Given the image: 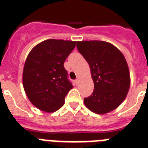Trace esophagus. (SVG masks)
I'll use <instances>...</instances> for the list:
<instances>
[{"label": "esophagus", "instance_id": "34e87169", "mask_svg": "<svg viewBox=\"0 0 148 148\" xmlns=\"http://www.w3.org/2000/svg\"><path fill=\"white\" fill-rule=\"evenodd\" d=\"M75 85H77V84L79 83V79H75Z\"/></svg>", "mask_w": 148, "mask_h": 148}]
</instances>
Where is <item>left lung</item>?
<instances>
[{
  "mask_svg": "<svg viewBox=\"0 0 148 148\" xmlns=\"http://www.w3.org/2000/svg\"><path fill=\"white\" fill-rule=\"evenodd\" d=\"M77 48L89 64L95 84L92 95L84 98L86 107L97 114L116 109L130 87L129 66L122 52L103 41H77Z\"/></svg>",
  "mask_w": 148,
  "mask_h": 148,
  "instance_id": "left-lung-1",
  "label": "left lung"
}]
</instances>
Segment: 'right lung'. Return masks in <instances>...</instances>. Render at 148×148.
<instances>
[{
    "mask_svg": "<svg viewBox=\"0 0 148 148\" xmlns=\"http://www.w3.org/2000/svg\"><path fill=\"white\" fill-rule=\"evenodd\" d=\"M76 41L48 39L33 47L25 62L23 84L28 98L35 107L53 113L63 107L72 83L63 66Z\"/></svg>",
    "mask_w": 148,
    "mask_h": 148,
    "instance_id": "obj_1",
    "label": "right lung"
}]
</instances>
